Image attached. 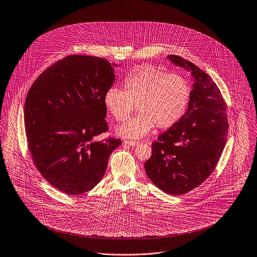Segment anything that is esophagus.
<instances>
[{
	"label": "esophagus",
	"instance_id": "obj_1",
	"mask_svg": "<svg viewBox=\"0 0 257 257\" xmlns=\"http://www.w3.org/2000/svg\"><path fill=\"white\" fill-rule=\"evenodd\" d=\"M124 144H126V145H129V146H137L138 144H139V142L138 141H131V140H125L124 141Z\"/></svg>",
	"mask_w": 257,
	"mask_h": 257
}]
</instances>
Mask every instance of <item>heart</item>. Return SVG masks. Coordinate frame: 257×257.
Instances as JSON below:
<instances>
[{
    "instance_id": "1",
    "label": "heart",
    "mask_w": 257,
    "mask_h": 257,
    "mask_svg": "<svg viewBox=\"0 0 257 257\" xmlns=\"http://www.w3.org/2000/svg\"><path fill=\"white\" fill-rule=\"evenodd\" d=\"M191 96L189 82L180 74L168 73L154 65L135 68L123 79V90L109 87L103 97L107 111L117 122L126 121L135 110L139 113L117 129L127 138H140L153 127L168 129L184 115Z\"/></svg>"
}]
</instances>
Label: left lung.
Returning a JSON list of instances; mask_svg holds the SVG:
<instances>
[{
	"label": "left lung",
	"instance_id": "left-lung-1",
	"mask_svg": "<svg viewBox=\"0 0 257 257\" xmlns=\"http://www.w3.org/2000/svg\"><path fill=\"white\" fill-rule=\"evenodd\" d=\"M168 58L194 78L187 112L152 144L145 171L156 187L179 196L202 185L213 172L226 143L228 122L224 99L213 80L179 55Z\"/></svg>",
	"mask_w": 257,
	"mask_h": 257
}]
</instances>
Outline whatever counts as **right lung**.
<instances>
[{"instance_id":"add662e5","label":"right lung","mask_w":257,"mask_h":257,"mask_svg":"<svg viewBox=\"0 0 257 257\" xmlns=\"http://www.w3.org/2000/svg\"><path fill=\"white\" fill-rule=\"evenodd\" d=\"M113 81L107 59L73 54L47 68L28 92L29 151L42 176L62 193L80 195L93 189L121 144L112 137L95 140L108 131L103 97Z\"/></svg>"}]
</instances>
